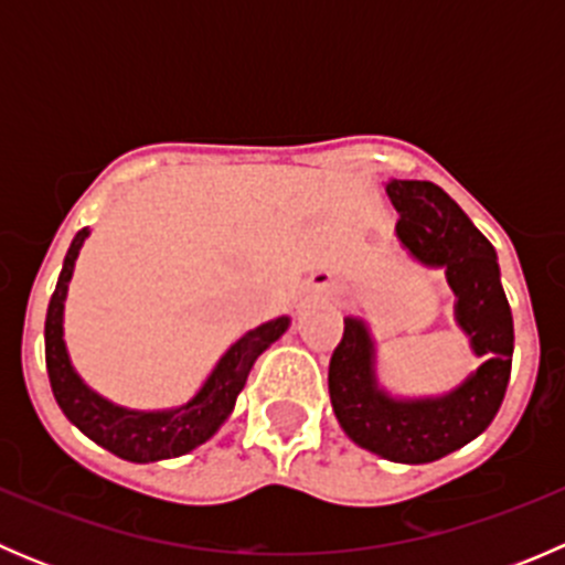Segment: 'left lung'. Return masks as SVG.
<instances>
[{
    "instance_id": "obj_1",
    "label": "left lung",
    "mask_w": 565,
    "mask_h": 565,
    "mask_svg": "<svg viewBox=\"0 0 565 565\" xmlns=\"http://www.w3.org/2000/svg\"><path fill=\"white\" fill-rule=\"evenodd\" d=\"M396 237L413 259L443 267L457 295V322L472 352L487 358L465 383L443 396L393 398L377 385L374 339L366 322L344 319L333 350L328 391L341 429L352 443L402 465H426L459 451L494 420L511 377L514 319L500 284L498 254L440 185L391 180Z\"/></svg>"
}]
</instances>
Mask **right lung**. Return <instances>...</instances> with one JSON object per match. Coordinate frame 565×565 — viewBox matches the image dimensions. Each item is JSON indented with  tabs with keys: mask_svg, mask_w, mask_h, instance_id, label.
<instances>
[{
	"mask_svg": "<svg viewBox=\"0 0 565 565\" xmlns=\"http://www.w3.org/2000/svg\"><path fill=\"white\" fill-rule=\"evenodd\" d=\"M89 230H82L73 237L71 248L65 254L60 281L51 295L49 311H45V369H49V383L54 391L56 404L67 415L73 426L84 431L93 443L111 451L114 457L128 461H158L174 459L193 451L196 446L207 443L232 415L237 402V393L246 385L250 366L256 358L284 335L289 328V317L270 319L259 328L248 330L246 335L235 341L207 383L199 388L196 396L188 404L174 409H158V413H141V409H125L111 404L108 398L98 396L84 385L67 358L65 339H62V311H65L67 284H71L76 256L87 241Z\"/></svg>",
	"mask_w": 565,
	"mask_h": 565,
	"instance_id": "right-lung-1",
	"label": "right lung"
}]
</instances>
